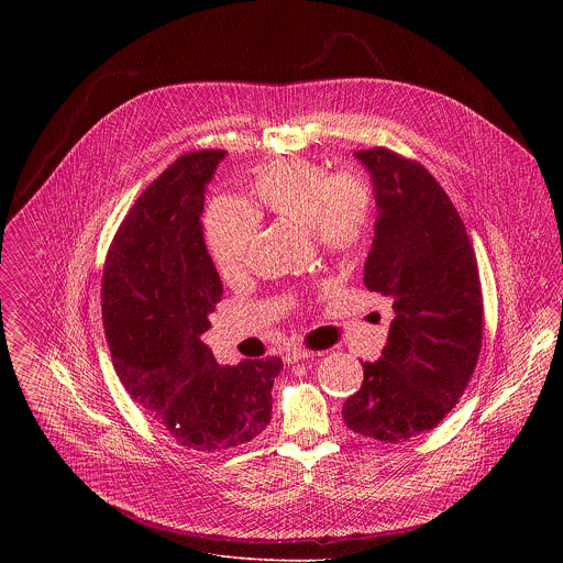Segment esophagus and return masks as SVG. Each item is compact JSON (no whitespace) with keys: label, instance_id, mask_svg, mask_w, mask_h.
Masks as SVG:
<instances>
[{"label":"esophagus","instance_id":"1","mask_svg":"<svg viewBox=\"0 0 563 563\" xmlns=\"http://www.w3.org/2000/svg\"><path fill=\"white\" fill-rule=\"evenodd\" d=\"M314 355V351H310V349H306V346H288L286 349V362L288 364H297V362H301V360H308V357H312Z\"/></svg>","mask_w":563,"mask_h":563}]
</instances>
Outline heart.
I'll return each instance as SVG.
<instances>
[{"label":"heart","mask_w":563,"mask_h":563,"mask_svg":"<svg viewBox=\"0 0 563 563\" xmlns=\"http://www.w3.org/2000/svg\"><path fill=\"white\" fill-rule=\"evenodd\" d=\"M253 208L219 197L206 212V241L223 279H236L246 266L260 219L268 214L308 228L312 241L331 255H349L366 241L373 221V192L353 170L327 168L306 158H277L255 170Z\"/></svg>","instance_id":"b5f03b06"}]
</instances>
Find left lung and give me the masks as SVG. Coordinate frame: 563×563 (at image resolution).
<instances>
[{
	"label": "left lung",
	"instance_id": "1",
	"mask_svg": "<svg viewBox=\"0 0 563 563\" xmlns=\"http://www.w3.org/2000/svg\"><path fill=\"white\" fill-rule=\"evenodd\" d=\"M355 158L377 206L364 284L393 303L395 319L342 416L355 433L401 442L433 429L464 395L482 353V282L460 212L420 162L386 147Z\"/></svg>",
	"mask_w": 563,
	"mask_h": 563
}]
</instances>
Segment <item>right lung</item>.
Here are the masks:
<instances>
[{"mask_svg": "<svg viewBox=\"0 0 563 563\" xmlns=\"http://www.w3.org/2000/svg\"><path fill=\"white\" fill-rule=\"evenodd\" d=\"M221 150L179 156L136 199L106 255L101 319L114 371L179 446L214 453L271 422L279 357L219 366L201 335L223 295L206 249V184Z\"/></svg>", "mask_w": 563, "mask_h": 563, "instance_id": "obj_1", "label": "right lung"}]
</instances>
